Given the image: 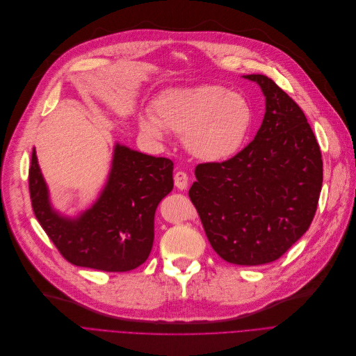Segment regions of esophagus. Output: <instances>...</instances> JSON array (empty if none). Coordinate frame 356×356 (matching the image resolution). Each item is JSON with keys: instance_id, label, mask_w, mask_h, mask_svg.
I'll return each instance as SVG.
<instances>
[{"instance_id": "obj_1", "label": "esophagus", "mask_w": 356, "mask_h": 356, "mask_svg": "<svg viewBox=\"0 0 356 356\" xmlns=\"http://www.w3.org/2000/svg\"><path fill=\"white\" fill-rule=\"evenodd\" d=\"M174 182H175V187L178 190H185L188 187V175L182 171H178L174 175Z\"/></svg>"}]
</instances>
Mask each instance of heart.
I'll use <instances>...</instances> for the list:
<instances>
[{
  "mask_svg": "<svg viewBox=\"0 0 356 356\" xmlns=\"http://www.w3.org/2000/svg\"><path fill=\"white\" fill-rule=\"evenodd\" d=\"M253 122L249 99L216 83L169 88L152 104V115L142 114L139 127L154 140L166 131L184 134V146L202 162H223L243 146Z\"/></svg>",
  "mask_w": 356,
  "mask_h": 356,
  "instance_id": "1",
  "label": "heart"
}]
</instances>
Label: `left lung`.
<instances>
[{
	"label": "left lung",
	"mask_w": 356,
	"mask_h": 356,
	"mask_svg": "<svg viewBox=\"0 0 356 356\" xmlns=\"http://www.w3.org/2000/svg\"><path fill=\"white\" fill-rule=\"evenodd\" d=\"M265 97V115L243 150L200 163L190 198L211 248L234 265L277 261L306 233L323 182V162L302 110L265 75H243Z\"/></svg>",
	"instance_id": "left-lung-1"
}]
</instances>
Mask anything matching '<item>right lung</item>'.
Returning <instances> with one entry per match:
<instances>
[{
    "instance_id": "1",
    "label": "right lung",
    "mask_w": 356,
    "mask_h": 356,
    "mask_svg": "<svg viewBox=\"0 0 356 356\" xmlns=\"http://www.w3.org/2000/svg\"><path fill=\"white\" fill-rule=\"evenodd\" d=\"M174 163L115 143L111 168L97 200L75 216L56 210L33 149L29 171L31 207L62 257L76 266L126 273L149 257L155 211L174 188Z\"/></svg>"
}]
</instances>
